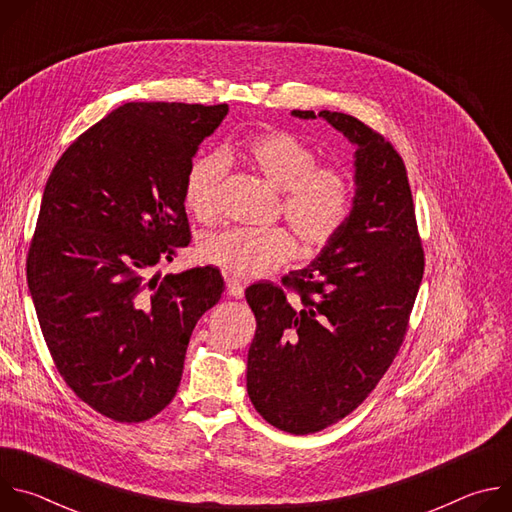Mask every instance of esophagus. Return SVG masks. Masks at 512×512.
I'll list each match as a JSON object with an SVG mask.
<instances>
[{"mask_svg":"<svg viewBox=\"0 0 512 512\" xmlns=\"http://www.w3.org/2000/svg\"><path fill=\"white\" fill-rule=\"evenodd\" d=\"M227 294L231 298L239 300V298L245 296V285L239 279H235V277H227Z\"/></svg>","mask_w":512,"mask_h":512,"instance_id":"34e87169","label":"esophagus"}]
</instances>
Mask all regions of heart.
Returning <instances> with one entry per match:
<instances>
[{"instance_id":"1","label":"heart","mask_w":512,"mask_h":512,"mask_svg":"<svg viewBox=\"0 0 512 512\" xmlns=\"http://www.w3.org/2000/svg\"><path fill=\"white\" fill-rule=\"evenodd\" d=\"M245 162L281 192L279 208L285 223L306 253L326 249L346 227L354 188L350 176L334 166H318V156L306 141L287 131L259 133L241 148ZM225 164L218 156L196 158L184 182V202L200 221L218 212V184ZM298 245L285 229H231L216 233L202 245V259L239 279L263 273L296 257Z\"/></svg>"}]
</instances>
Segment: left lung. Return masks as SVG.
<instances>
[{"label": "left lung", "instance_id": "left-lung-1", "mask_svg": "<svg viewBox=\"0 0 512 512\" xmlns=\"http://www.w3.org/2000/svg\"><path fill=\"white\" fill-rule=\"evenodd\" d=\"M322 117L354 152V200L346 227L281 285L247 287L257 330L247 393L273 427L306 435L352 413L383 379L403 344L423 277V249L407 170L391 141L352 115ZM299 298H286V289Z\"/></svg>", "mask_w": 512, "mask_h": 512}]
</instances>
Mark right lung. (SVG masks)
Masks as SVG:
<instances>
[{
  "mask_svg": "<svg viewBox=\"0 0 512 512\" xmlns=\"http://www.w3.org/2000/svg\"><path fill=\"white\" fill-rule=\"evenodd\" d=\"M229 105L125 103L68 145L40 204L26 275L64 383L119 423L176 395L200 316L221 300L214 267L152 275L190 243L184 182Z\"/></svg>",
  "mask_w": 512,
  "mask_h": 512,
  "instance_id": "1",
  "label": "right lung"
}]
</instances>
